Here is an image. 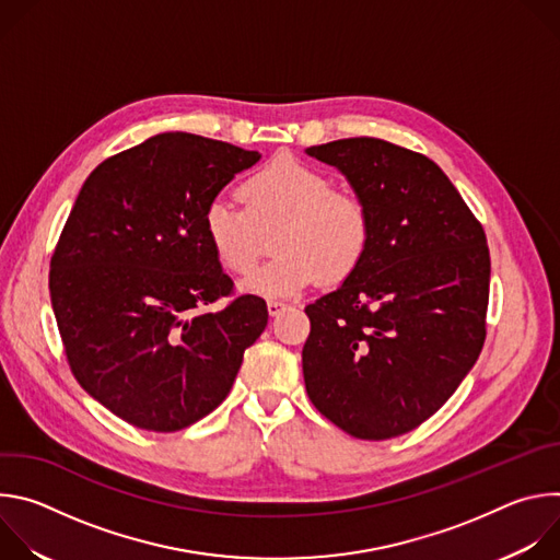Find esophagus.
Masks as SVG:
<instances>
[{
  "label": "esophagus",
  "mask_w": 560,
  "mask_h": 560,
  "mask_svg": "<svg viewBox=\"0 0 560 560\" xmlns=\"http://www.w3.org/2000/svg\"><path fill=\"white\" fill-rule=\"evenodd\" d=\"M288 307V303H283V301H268V312H270V316H277V314H281L283 310Z\"/></svg>",
  "instance_id": "1"
}]
</instances>
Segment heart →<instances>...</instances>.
I'll use <instances>...</instances> for the list:
<instances>
[{"label": "heart", "instance_id": "obj_1", "mask_svg": "<svg viewBox=\"0 0 560 560\" xmlns=\"http://www.w3.org/2000/svg\"><path fill=\"white\" fill-rule=\"evenodd\" d=\"M246 210L228 199H214L203 214L208 246L223 270L250 272L272 236L277 257L242 281L244 292L264 299H288L322 275L346 279L363 259L370 244L365 203L296 159L279 156L242 186Z\"/></svg>", "mask_w": 560, "mask_h": 560}]
</instances>
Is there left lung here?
I'll list each match as a JSON object with an SVG mask.
<instances>
[{"instance_id": "8db88e82", "label": "left lung", "mask_w": 560, "mask_h": 560, "mask_svg": "<svg viewBox=\"0 0 560 560\" xmlns=\"http://www.w3.org/2000/svg\"><path fill=\"white\" fill-rule=\"evenodd\" d=\"M305 152L335 166L370 214L361 264L305 307L307 396L350 436L406 434L447 401L483 350V225L425 154L374 137Z\"/></svg>"}]
</instances>
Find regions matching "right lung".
I'll use <instances>...</instances> for the list:
<instances>
[{
    "label": "right lung",
    "mask_w": 560,
    "mask_h": 560,
    "mask_svg": "<svg viewBox=\"0 0 560 560\" xmlns=\"http://www.w3.org/2000/svg\"><path fill=\"white\" fill-rule=\"evenodd\" d=\"M261 159L162 132L84 182L50 259V301L74 378L126 423L177 432L228 396L268 326L266 301L230 296L203 232L210 201Z\"/></svg>",
    "instance_id": "1"
}]
</instances>
